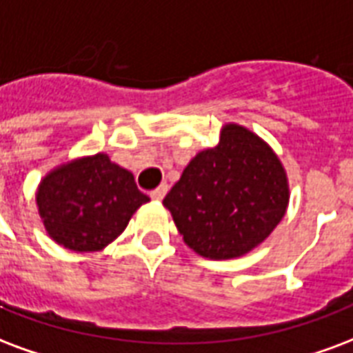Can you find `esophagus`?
Masks as SVG:
<instances>
[{"label": "esophagus", "mask_w": 353, "mask_h": 353, "mask_svg": "<svg viewBox=\"0 0 353 353\" xmlns=\"http://www.w3.org/2000/svg\"><path fill=\"white\" fill-rule=\"evenodd\" d=\"M166 192H168V185H159L155 190H151V198H153V200H163V198L166 196Z\"/></svg>", "instance_id": "34e87169"}]
</instances>
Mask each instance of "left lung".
I'll return each mask as SVG.
<instances>
[{"instance_id": "1", "label": "left lung", "mask_w": 353, "mask_h": 353, "mask_svg": "<svg viewBox=\"0 0 353 353\" xmlns=\"http://www.w3.org/2000/svg\"><path fill=\"white\" fill-rule=\"evenodd\" d=\"M288 198L286 172L273 150L249 129L228 123L215 148L187 164L163 203L190 249L230 260L270 236Z\"/></svg>"}]
</instances>
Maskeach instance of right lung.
<instances>
[{
  "label": "right lung",
  "mask_w": 353,
  "mask_h": 353,
  "mask_svg": "<svg viewBox=\"0 0 353 353\" xmlns=\"http://www.w3.org/2000/svg\"><path fill=\"white\" fill-rule=\"evenodd\" d=\"M150 198L138 190L129 170L108 155L77 159L44 177L37 190L39 215L48 236L65 249H104Z\"/></svg>",
  "instance_id": "right-lung-1"
}]
</instances>
